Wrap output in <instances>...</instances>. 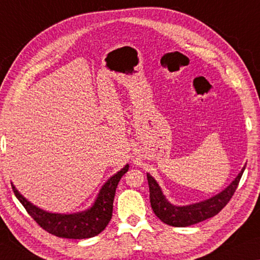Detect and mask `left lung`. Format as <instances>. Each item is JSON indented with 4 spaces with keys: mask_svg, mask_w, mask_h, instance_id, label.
I'll return each instance as SVG.
<instances>
[{
    "mask_svg": "<svg viewBox=\"0 0 260 260\" xmlns=\"http://www.w3.org/2000/svg\"><path fill=\"white\" fill-rule=\"evenodd\" d=\"M244 170L245 166L243 167L242 172L237 175V178L235 179L233 183L219 194L203 202L186 207H177L171 205L162 195L157 181L150 174H147V182H149L150 188V202L153 213L166 224L179 228L197 224L199 222L213 217L224 208L226 203L233 198Z\"/></svg>",
    "mask_w": 260,
    "mask_h": 260,
    "instance_id": "1",
    "label": "left lung"
}]
</instances>
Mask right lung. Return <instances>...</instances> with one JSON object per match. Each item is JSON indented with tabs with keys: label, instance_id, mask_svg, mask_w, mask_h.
Returning a JSON list of instances; mask_svg holds the SVG:
<instances>
[{
	"label": "right lung",
	"instance_id": "right-lung-1",
	"mask_svg": "<svg viewBox=\"0 0 260 260\" xmlns=\"http://www.w3.org/2000/svg\"><path fill=\"white\" fill-rule=\"evenodd\" d=\"M129 165L113 175L105 185L102 186L100 194L90 209L79 214L61 215L52 214L37 208L26 199H24L18 190L13 186V190L16 198L19 200L27 214L32 217L38 225L49 234L57 237L70 239H83L90 238L99 235L106 229L108 223L113 216V203L117 185L121 178L124 175Z\"/></svg>",
	"mask_w": 260,
	"mask_h": 260
}]
</instances>
